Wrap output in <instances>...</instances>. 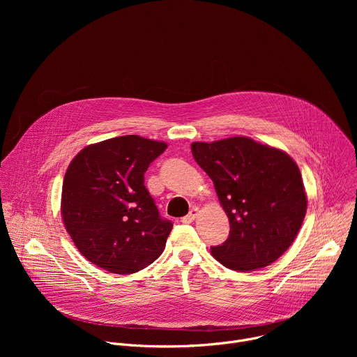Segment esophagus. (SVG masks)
<instances>
[{"label": "esophagus", "instance_id": "obj_1", "mask_svg": "<svg viewBox=\"0 0 357 357\" xmlns=\"http://www.w3.org/2000/svg\"><path fill=\"white\" fill-rule=\"evenodd\" d=\"M197 215H199V209H197L196 206H193V208L190 209V212H189L185 218L181 219V222H182V223H190V222H193V220L196 219Z\"/></svg>", "mask_w": 357, "mask_h": 357}]
</instances>
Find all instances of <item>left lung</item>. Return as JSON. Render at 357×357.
Listing matches in <instances>:
<instances>
[{
	"label": "left lung",
	"instance_id": "1",
	"mask_svg": "<svg viewBox=\"0 0 357 357\" xmlns=\"http://www.w3.org/2000/svg\"><path fill=\"white\" fill-rule=\"evenodd\" d=\"M197 165L213 181L230 222V234L212 256L234 271H254L280 259L294 243L305 213L307 193L287 152L231 137L192 142Z\"/></svg>",
	"mask_w": 357,
	"mask_h": 357
}]
</instances>
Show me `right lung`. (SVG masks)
<instances>
[{
    "mask_svg": "<svg viewBox=\"0 0 357 357\" xmlns=\"http://www.w3.org/2000/svg\"><path fill=\"white\" fill-rule=\"evenodd\" d=\"M167 146L123 135L87 145L69 164L62 219L82 256L94 266L134 274L162 254L172 223L161 219L144 186V172Z\"/></svg>",
    "mask_w": 357,
    "mask_h": 357,
    "instance_id": "add662e5",
    "label": "right lung"
}]
</instances>
